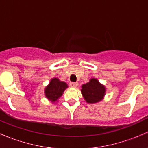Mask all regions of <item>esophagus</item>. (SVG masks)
<instances>
[{"instance_id":"obj_1","label":"esophagus","mask_w":148,"mask_h":148,"mask_svg":"<svg viewBox=\"0 0 148 148\" xmlns=\"http://www.w3.org/2000/svg\"><path fill=\"white\" fill-rule=\"evenodd\" d=\"M70 86L73 88H77V86H79V83L78 82H70L69 84Z\"/></svg>"}]
</instances>
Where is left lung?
<instances>
[{
    "mask_svg": "<svg viewBox=\"0 0 148 148\" xmlns=\"http://www.w3.org/2000/svg\"><path fill=\"white\" fill-rule=\"evenodd\" d=\"M82 95L89 104H96L104 99L106 87L96 78H91L89 82L82 85Z\"/></svg>",
    "mask_w": 148,
    "mask_h": 148,
    "instance_id": "obj_1",
    "label": "left lung"
}]
</instances>
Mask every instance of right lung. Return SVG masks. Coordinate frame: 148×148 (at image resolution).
Wrapping results in <instances>:
<instances>
[{
	"label": "right lung",
	"mask_w": 148,
	"mask_h": 148,
	"mask_svg": "<svg viewBox=\"0 0 148 148\" xmlns=\"http://www.w3.org/2000/svg\"><path fill=\"white\" fill-rule=\"evenodd\" d=\"M68 85L64 82H62L59 79L53 77L49 82V84L44 89V95L51 102L56 103L62 96Z\"/></svg>",
	"instance_id": "1"
}]
</instances>
